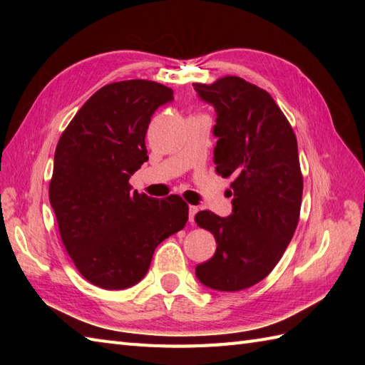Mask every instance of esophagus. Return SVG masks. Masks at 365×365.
I'll return each instance as SVG.
<instances>
[{
  "label": "esophagus",
  "mask_w": 365,
  "mask_h": 365,
  "mask_svg": "<svg viewBox=\"0 0 365 365\" xmlns=\"http://www.w3.org/2000/svg\"><path fill=\"white\" fill-rule=\"evenodd\" d=\"M199 212V208L196 205H190L188 207V216H190V222H195V216Z\"/></svg>",
  "instance_id": "obj_1"
}]
</instances>
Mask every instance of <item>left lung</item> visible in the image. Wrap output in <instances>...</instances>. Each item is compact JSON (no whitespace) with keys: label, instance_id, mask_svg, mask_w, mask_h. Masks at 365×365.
<instances>
[{"label":"left lung","instance_id":"obj_1","mask_svg":"<svg viewBox=\"0 0 365 365\" xmlns=\"http://www.w3.org/2000/svg\"><path fill=\"white\" fill-rule=\"evenodd\" d=\"M197 97L216 111V173L234 175L232 215L208 210L195 221L212 232L215 255L196 267L200 284L238 292L265 279L298 226L302 175L297 136L267 91L238 76L195 83Z\"/></svg>","mask_w":365,"mask_h":365}]
</instances>
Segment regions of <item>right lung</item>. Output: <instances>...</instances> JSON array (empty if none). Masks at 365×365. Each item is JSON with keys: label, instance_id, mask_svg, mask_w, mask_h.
I'll return each instance as SVG.
<instances>
[{"label": "right lung", "instance_id": "1", "mask_svg": "<svg viewBox=\"0 0 365 365\" xmlns=\"http://www.w3.org/2000/svg\"><path fill=\"white\" fill-rule=\"evenodd\" d=\"M160 83L128 80L98 89L64 130L54 152L50 204L66 251L91 284L122 290L138 284L163 240L182 230V197L131 191L149 160L145 133L158 106L174 100Z\"/></svg>", "mask_w": 365, "mask_h": 365}]
</instances>
